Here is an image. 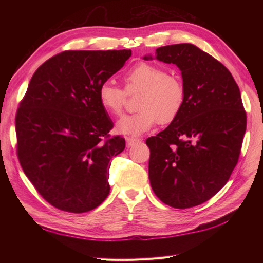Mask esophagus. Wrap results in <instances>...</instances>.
Segmentation results:
<instances>
[{"label": "esophagus", "instance_id": "1", "mask_svg": "<svg viewBox=\"0 0 263 263\" xmlns=\"http://www.w3.org/2000/svg\"><path fill=\"white\" fill-rule=\"evenodd\" d=\"M139 142L138 139H135V138H126V147L130 148L132 146H135V144Z\"/></svg>", "mask_w": 263, "mask_h": 263}]
</instances>
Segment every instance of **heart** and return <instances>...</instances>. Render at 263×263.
I'll return each instance as SVG.
<instances>
[{
    "label": "heart",
    "instance_id": "b5f03b06",
    "mask_svg": "<svg viewBox=\"0 0 263 263\" xmlns=\"http://www.w3.org/2000/svg\"><path fill=\"white\" fill-rule=\"evenodd\" d=\"M125 90L139 91L137 113L123 116L116 122L119 135L139 137L157 124H168L183 108L185 90L176 77L150 63H139L124 74ZM102 107L109 114L120 115L124 106L125 93L113 82L105 81L98 89Z\"/></svg>",
    "mask_w": 263,
    "mask_h": 263
}]
</instances>
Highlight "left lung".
Listing matches in <instances>:
<instances>
[{
	"mask_svg": "<svg viewBox=\"0 0 263 263\" xmlns=\"http://www.w3.org/2000/svg\"><path fill=\"white\" fill-rule=\"evenodd\" d=\"M152 54L143 60H153ZM155 59L181 71L185 100L176 119L150 149L149 181L155 194L173 208L208 201L230 180L247 130L241 92L232 73L192 44L156 49Z\"/></svg>",
	"mask_w": 263,
	"mask_h": 263,
	"instance_id": "1",
	"label": "left lung"
}]
</instances>
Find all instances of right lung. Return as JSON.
<instances>
[{"label":"right lung","mask_w":263,"mask_h":263,"mask_svg":"<svg viewBox=\"0 0 263 263\" xmlns=\"http://www.w3.org/2000/svg\"><path fill=\"white\" fill-rule=\"evenodd\" d=\"M121 51H66L33 73L15 116L18 158L48 203L81 214L109 193L110 159L125 148L99 103L98 89L131 57Z\"/></svg>","instance_id":"1"}]
</instances>
